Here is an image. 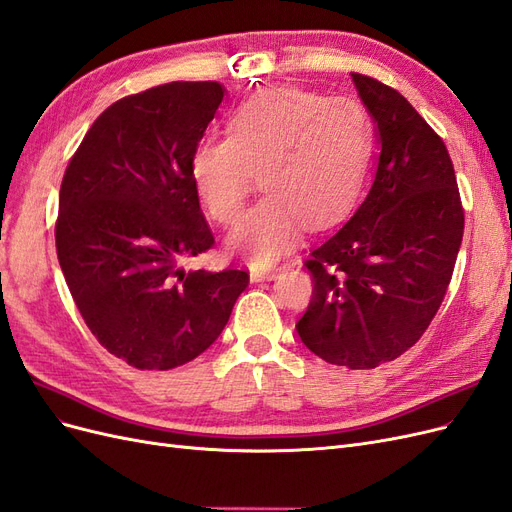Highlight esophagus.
<instances>
[{
    "label": "esophagus",
    "mask_w": 512,
    "mask_h": 512,
    "mask_svg": "<svg viewBox=\"0 0 512 512\" xmlns=\"http://www.w3.org/2000/svg\"><path fill=\"white\" fill-rule=\"evenodd\" d=\"M277 271H280V269H252V271H250V277H252L254 282L273 280V277L277 275Z\"/></svg>",
    "instance_id": "esophagus-1"
}]
</instances>
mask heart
Instances as JSON below:
<instances>
[{
    "label": "heart",
    "mask_w": 512,
    "mask_h": 512,
    "mask_svg": "<svg viewBox=\"0 0 512 512\" xmlns=\"http://www.w3.org/2000/svg\"><path fill=\"white\" fill-rule=\"evenodd\" d=\"M374 153V123L354 98L273 89L239 104L228 136L198 141L190 173L209 218L232 226L254 177L262 196L230 237L254 267H269L307 228L335 222L354 205Z\"/></svg>",
    "instance_id": "obj_1"
}]
</instances>
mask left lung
Here are the masks:
<instances>
[{"label": "left lung", "instance_id": "8db88e82", "mask_svg": "<svg viewBox=\"0 0 512 512\" xmlns=\"http://www.w3.org/2000/svg\"><path fill=\"white\" fill-rule=\"evenodd\" d=\"M380 136L374 185L305 260L314 290L297 322L327 363L374 369L412 348L451 284L463 205L442 138L397 89L352 72Z\"/></svg>", "mask_w": 512, "mask_h": 512}]
</instances>
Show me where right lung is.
Wrapping results in <instances>:
<instances>
[{
  "mask_svg": "<svg viewBox=\"0 0 512 512\" xmlns=\"http://www.w3.org/2000/svg\"><path fill=\"white\" fill-rule=\"evenodd\" d=\"M222 98L218 81H173L117 100L61 181L55 245L66 284L100 346L136 369L203 354L250 284L245 269L181 267L215 245L190 160Z\"/></svg>",
  "mask_w": 512,
  "mask_h": 512,
  "instance_id": "add662e5",
  "label": "right lung"
}]
</instances>
